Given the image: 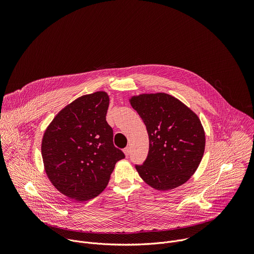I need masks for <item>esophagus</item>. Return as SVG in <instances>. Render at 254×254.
Returning <instances> with one entry per match:
<instances>
[{
	"instance_id": "esophagus-1",
	"label": "esophagus",
	"mask_w": 254,
	"mask_h": 254,
	"mask_svg": "<svg viewBox=\"0 0 254 254\" xmlns=\"http://www.w3.org/2000/svg\"><path fill=\"white\" fill-rule=\"evenodd\" d=\"M129 151H130L129 147H127V148L124 150V153H125V155H126V157H127H127H128V155H129Z\"/></svg>"
}]
</instances>
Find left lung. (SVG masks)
<instances>
[{"label": "left lung", "mask_w": 254, "mask_h": 254, "mask_svg": "<svg viewBox=\"0 0 254 254\" xmlns=\"http://www.w3.org/2000/svg\"><path fill=\"white\" fill-rule=\"evenodd\" d=\"M129 102L146 125L150 141L146 161L135 166L139 177L159 191L186 183L205 150V131L198 116L164 92L134 95Z\"/></svg>", "instance_id": "1"}]
</instances>
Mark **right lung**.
<instances>
[{
  "instance_id": "obj_1",
  "label": "right lung",
  "mask_w": 254,
  "mask_h": 254,
  "mask_svg": "<svg viewBox=\"0 0 254 254\" xmlns=\"http://www.w3.org/2000/svg\"><path fill=\"white\" fill-rule=\"evenodd\" d=\"M110 97L96 91L78 97L56 115L41 144L44 169L53 186L68 198L87 201L107 186L125 154L114 146L106 122Z\"/></svg>"
}]
</instances>
